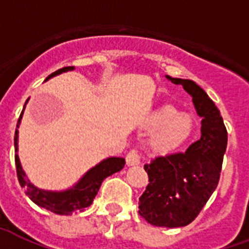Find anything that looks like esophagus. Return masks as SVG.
<instances>
[{
  "mask_svg": "<svg viewBox=\"0 0 249 249\" xmlns=\"http://www.w3.org/2000/svg\"><path fill=\"white\" fill-rule=\"evenodd\" d=\"M127 166H135V165H140V156L138 155L136 151H130L126 156Z\"/></svg>",
  "mask_w": 249,
  "mask_h": 249,
  "instance_id": "esophagus-1",
  "label": "esophagus"
}]
</instances>
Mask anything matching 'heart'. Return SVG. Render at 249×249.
Wrapping results in <instances>:
<instances>
[{"instance_id": "heart-1", "label": "heart", "mask_w": 249, "mask_h": 249, "mask_svg": "<svg viewBox=\"0 0 249 249\" xmlns=\"http://www.w3.org/2000/svg\"><path fill=\"white\" fill-rule=\"evenodd\" d=\"M145 126L153 130L149 146L156 153H170L190 139L194 131V119L188 113H179L177 107L163 105L153 110L146 118Z\"/></svg>"}]
</instances>
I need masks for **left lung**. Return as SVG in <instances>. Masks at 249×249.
Segmentation results:
<instances>
[{
	"mask_svg": "<svg viewBox=\"0 0 249 249\" xmlns=\"http://www.w3.org/2000/svg\"><path fill=\"white\" fill-rule=\"evenodd\" d=\"M166 78L180 84L201 117V136L184 153L156 157L144 165L149 183L139 198V214L153 226L191 223L217 188L227 146V131L207 92L188 79Z\"/></svg>",
	"mask_w": 249,
	"mask_h": 249,
	"instance_id": "8db88e82",
	"label": "left lung"
}]
</instances>
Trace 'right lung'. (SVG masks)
I'll list each match as a JSON object with an SVG mask.
<instances>
[{
  "label": "right lung",
  "mask_w": 249,
  "mask_h": 249,
  "mask_svg": "<svg viewBox=\"0 0 249 249\" xmlns=\"http://www.w3.org/2000/svg\"><path fill=\"white\" fill-rule=\"evenodd\" d=\"M71 70H74L72 66L62 67V69H59L55 72L49 75L45 79V82L55 76V75H59ZM24 107H26V105H24ZM24 107H23L22 114L19 117L18 123H17V130H15L14 136L15 166H17V175H18V180L20 183V186H22L23 190L26 191L27 196L36 205L44 208L46 211L53 212L55 214L69 215L71 213H74V212L84 211V208L89 207L90 204L93 203L94 196L97 195L98 188L101 186L104 179L122 170L126 161L122 157H109L107 160H103L101 162L97 163L96 166L87 171L86 174L79 179V182L71 188H69V190L46 191L38 188L35 184H32L30 182V179L27 178L18 156V127L20 124V119H22Z\"/></svg>",
  "instance_id": "right-lung-1"
}]
</instances>
